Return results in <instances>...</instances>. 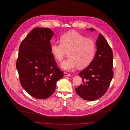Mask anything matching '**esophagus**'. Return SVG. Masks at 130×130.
I'll use <instances>...</instances> for the list:
<instances>
[{
    "label": "esophagus",
    "instance_id": "obj_1",
    "mask_svg": "<svg viewBox=\"0 0 130 130\" xmlns=\"http://www.w3.org/2000/svg\"><path fill=\"white\" fill-rule=\"evenodd\" d=\"M64 76H71V74L67 73H64Z\"/></svg>",
    "mask_w": 130,
    "mask_h": 130
}]
</instances>
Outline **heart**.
I'll return each instance as SVG.
<instances>
[{
  "mask_svg": "<svg viewBox=\"0 0 130 130\" xmlns=\"http://www.w3.org/2000/svg\"><path fill=\"white\" fill-rule=\"evenodd\" d=\"M60 40L61 43H51V52L56 60L61 61L67 52L69 51L70 58L60 64L63 70L69 71L77 66L85 68L92 61L95 53V45L92 39L77 31H71L61 36Z\"/></svg>",
  "mask_w": 130,
  "mask_h": 130,
  "instance_id": "1",
  "label": "heart"
}]
</instances>
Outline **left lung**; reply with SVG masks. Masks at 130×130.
<instances>
[{"label": "left lung", "instance_id": "1", "mask_svg": "<svg viewBox=\"0 0 130 130\" xmlns=\"http://www.w3.org/2000/svg\"><path fill=\"white\" fill-rule=\"evenodd\" d=\"M87 30L94 31L93 28ZM95 43L97 50L94 57L90 65L78 74L82 78V83L75 89L80 97L89 101L99 99L105 94L113 75L111 47L101 34Z\"/></svg>", "mask_w": 130, "mask_h": 130}]
</instances>
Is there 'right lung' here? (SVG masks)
<instances>
[{
    "label": "right lung",
    "mask_w": 130,
    "mask_h": 130,
    "mask_svg": "<svg viewBox=\"0 0 130 130\" xmlns=\"http://www.w3.org/2000/svg\"><path fill=\"white\" fill-rule=\"evenodd\" d=\"M54 32L48 28L32 29L20 45L16 67L25 91L37 99L54 93L56 83L63 77L51 52Z\"/></svg>",
    "instance_id": "right-lung-1"
}]
</instances>
